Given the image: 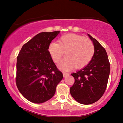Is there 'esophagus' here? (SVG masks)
<instances>
[{
    "mask_svg": "<svg viewBox=\"0 0 123 123\" xmlns=\"http://www.w3.org/2000/svg\"><path fill=\"white\" fill-rule=\"evenodd\" d=\"M63 76H64V77H66V76L69 75V74L66 73H63Z\"/></svg>",
    "mask_w": 123,
    "mask_h": 123,
    "instance_id": "1",
    "label": "esophagus"
}]
</instances>
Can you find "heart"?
Returning <instances> with one entry per match:
<instances>
[{
  "instance_id": "obj_1",
  "label": "heart",
  "mask_w": 123,
  "mask_h": 123,
  "mask_svg": "<svg viewBox=\"0 0 123 123\" xmlns=\"http://www.w3.org/2000/svg\"><path fill=\"white\" fill-rule=\"evenodd\" d=\"M48 52L53 62L59 63L63 56L59 67L61 70L68 71L75 67L81 69L90 63L94 54V46L89 38L74 33L62 36L57 43H52L48 47Z\"/></svg>"
}]
</instances>
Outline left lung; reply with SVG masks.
Segmentation results:
<instances>
[{
	"instance_id": "left-lung-1",
	"label": "left lung",
	"mask_w": 123,
	"mask_h": 123,
	"mask_svg": "<svg viewBox=\"0 0 123 123\" xmlns=\"http://www.w3.org/2000/svg\"><path fill=\"white\" fill-rule=\"evenodd\" d=\"M88 36L94 46V54L86 67L71 74L75 82L70 87L72 97L84 105L92 104L101 98L110 74V63L105 48L90 34Z\"/></svg>"
}]
</instances>
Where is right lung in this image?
<instances>
[{
	"mask_svg": "<svg viewBox=\"0 0 123 123\" xmlns=\"http://www.w3.org/2000/svg\"><path fill=\"white\" fill-rule=\"evenodd\" d=\"M59 33L37 34L22 46L17 57L16 85L22 95L33 103H43L51 98L63 79V74L48 52L50 43Z\"/></svg>",
	"mask_w": 123,
	"mask_h": 123,
	"instance_id": "add662e5",
	"label": "right lung"
}]
</instances>
